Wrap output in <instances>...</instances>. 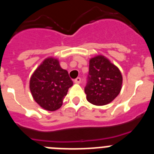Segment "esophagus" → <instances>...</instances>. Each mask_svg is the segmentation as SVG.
<instances>
[{
  "label": "esophagus",
  "instance_id": "obj_1",
  "mask_svg": "<svg viewBox=\"0 0 154 154\" xmlns=\"http://www.w3.org/2000/svg\"><path fill=\"white\" fill-rule=\"evenodd\" d=\"M74 82L76 84H79L80 82H81V78H79V77H78V78H76L74 80Z\"/></svg>",
  "mask_w": 154,
  "mask_h": 154
}]
</instances>
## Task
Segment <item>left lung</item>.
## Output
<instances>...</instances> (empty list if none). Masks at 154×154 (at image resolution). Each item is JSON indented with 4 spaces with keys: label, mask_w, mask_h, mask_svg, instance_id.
Listing matches in <instances>:
<instances>
[{
    "label": "left lung",
    "mask_w": 154,
    "mask_h": 154,
    "mask_svg": "<svg viewBox=\"0 0 154 154\" xmlns=\"http://www.w3.org/2000/svg\"><path fill=\"white\" fill-rule=\"evenodd\" d=\"M123 76L115 65L103 55L89 61V75L85 87L87 100L96 106H104L120 92Z\"/></svg>",
    "instance_id": "left-lung-1"
}]
</instances>
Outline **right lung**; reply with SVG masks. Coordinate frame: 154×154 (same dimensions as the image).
<instances>
[{"label": "right lung", "instance_id": "right-lung-1", "mask_svg": "<svg viewBox=\"0 0 154 154\" xmlns=\"http://www.w3.org/2000/svg\"><path fill=\"white\" fill-rule=\"evenodd\" d=\"M73 82L58 60L48 58L37 68L30 79V90L38 104L48 111L62 106L63 99Z\"/></svg>", "mask_w": 154, "mask_h": 154}]
</instances>
